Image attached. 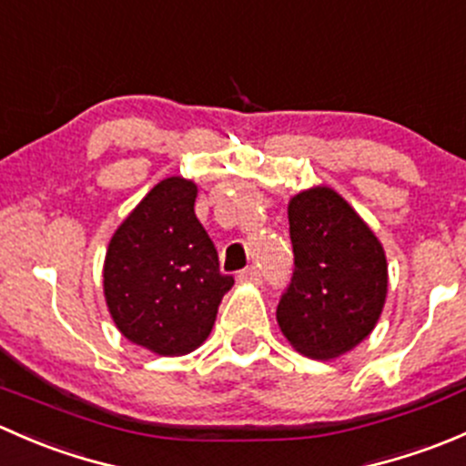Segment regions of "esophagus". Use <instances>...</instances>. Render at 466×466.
<instances>
[{"mask_svg": "<svg viewBox=\"0 0 466 466\" xmlns=\"http://www.w3.org/2000/svg\"><path fill=\"white\" fill-rule=\"evenodd\" d=\"M237 279L241 281V284H259L261 275H259V270H257V268H246V270L238 272Z\"/></svg>", "mask_w": 466, "mask_h": 466, "instance_id": "34e87169", "label": "esophagus"}]
</instances>
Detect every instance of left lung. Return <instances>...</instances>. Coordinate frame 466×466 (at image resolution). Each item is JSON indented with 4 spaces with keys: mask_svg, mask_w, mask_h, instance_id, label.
<instances>
[{
    "mask_svg": "<svg viewBox=\"0 0 466 466\" xmlns=\"http://www.w3.org/2000/svg\"><path fill=\"white\" fill-rule=\"evenodd\" d=\"M295 270L277 324L313 360L347 354L377 327L388 298L379 237L338 191L311 187L289 200Z\"/></svg>",
    "mask_w": 466,
    "mask_h": 466,
    "instance_id": "obj_1",
    "label": "left lung"
}]
</instances>
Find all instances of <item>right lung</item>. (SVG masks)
I'll use <instances>...</instances> for the list:
<instances>
[{
    "label": "right lung",
    "instance_id": "add662e5",
    "mask_svg": "<svg viewBox=\"0 0 466 466\" xmlns=\"http://www.w3.org/2000/svg\"><path fill=\"white\" fill-rule=\"evenodd\" d=\"M196 196L198 185L182 176L157 182L115 229L103 261L112 322L157 356L198 350L234 284L196 218Z\"/></svg>",
    "mask_w": 466,
    "mask_h": 466
}]
</instances>
